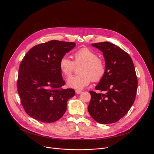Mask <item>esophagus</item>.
Wrapping results in <instances>:
<instances>
[{
	"label": "esophagus",
	"mask_w": 154,
	"mask_h": 154,
	"mask_svg": "<svg viewBox=\"0 0 154 154\" xmlns=\"http://www.w3.org/2000/svg\"><path fill=\"white\" fill-rule=\"evenodd\" d=\"M75 93L77 94H79L82 93V91L81 90H75Z\"/></svg>",
	"instance_id": "esophagus-1"
}]
</instances>
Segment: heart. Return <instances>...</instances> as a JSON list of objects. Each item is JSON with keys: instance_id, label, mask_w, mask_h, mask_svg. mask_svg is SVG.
<instances>
[{"instance_id": "1", "label": "heart", "mask_w": 154, "mask_h": 154, "mask_svg": "<svg viewBox=\"0 0 154 154\" xmlns=\"http://www.w3.org/2000/svg\"><path fill=\"white\" fill-rule=\"evenodd\" d=\"M74 61L66 55L60 60V69L63 74L69 77L72 74L75 65L83 64L79 75L72 76L68 80L69 86L76 90L83 89L93 80L98 82L104 76L106 67L103 60L98 57L97 54L88 48H82L73 55Z\"/></svg>"}]
</instances>
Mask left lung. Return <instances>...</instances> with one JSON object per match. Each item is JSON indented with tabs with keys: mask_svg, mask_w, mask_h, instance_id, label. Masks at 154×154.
Wrapping results in <instances>:
<instances>
[{
	"mask_svg": "<svg viewBox=\"0 0 154 154\" xmlns=\"http://www.w3.org/2000/svg\"><path fill=\"white\" fill-rule=\"evenodd\" d=\"M105 58L106 71L95 89L90 91L91 100L88 110L100 124H112L124 117L132 106L137 94L138 80L130 55L109 42L92 44Z\"/></svg>",
	"mask_w": 154,
	"mask_h": 154,
	"instance_id": "obj_1",
	"label": "left lung"
}]
</instances>
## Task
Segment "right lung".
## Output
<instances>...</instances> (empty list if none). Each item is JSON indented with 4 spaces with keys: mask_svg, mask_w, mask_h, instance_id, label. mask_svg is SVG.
I'll use <instances>...</instances> for the list:
<instances>
[{
    "mask_svg": "<svg viewBox=\"0 0 154 154\" xmlns=\"http://www.w3.org/2000/svg\"><path fill=\"white\" fill-rule=\"evenodd\" d=\"M75 46V43L52 40L30 49L22 60L17 82L22 105L28 115L43 122L60 119L68 100L75 94L65 84L60 60Z\"/></svg>",
    "mask_w": 154,
    "mask_h": 154,
    "instance_id": "add662e5",
    "label": "right lung"
}]
</instances>
